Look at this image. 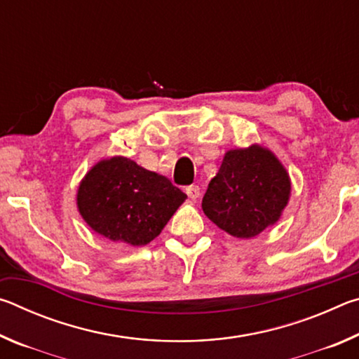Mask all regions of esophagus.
<instances>
[{
    "instance_id": "esophagus-1",
    "label": "esophagus",
    "mask_w": 359,
    "mask_h": 359,
    "mask_svg": "<svg viewBox=\"0 0 359 359\" xmlns=\"http://www.w3.org/2000/svg\"><path fill=\"white\" fill-rule=\"evenodd\" d=\"M185 193L188 194V198L190 199H198L199 194H201V191H199V187L198 185H190L185 188Z\"/></svg>"
}]
</instances>
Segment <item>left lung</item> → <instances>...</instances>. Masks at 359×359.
Instances as JSON below:
<instances>
[{
  "label": "left lung",
  "mask_w": 359,
  "mask_h": 359,
  "mask_svg": "<svg viewBox=\"0 0 359 359\" xmlns=\"http://www.w3.org/2000/svg\"><path fill=\"white\" fill-rule=\"evenodd\" d=\"M291 196L290 174L274 151L259 144L231 149L209 182L203 210L238 239H252L276 224Z\"/></svg>",
  "instance_id": "left-lung-1"
}]
</instances>
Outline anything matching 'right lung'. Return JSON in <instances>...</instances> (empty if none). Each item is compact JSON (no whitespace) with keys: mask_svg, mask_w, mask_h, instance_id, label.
I'll return each instance as SVG.
<instances>
[{"mask_svg":"<svg viewBox=\"0 0 359 359\" xmlns=\"http://www.w3.org/2000/svg\"><path fill=\"white\" fill-rule=\"evenodd\" d=\"M187 194L126 156L100 160L77 188V210L96 234L133 247L150 244Z\"/></svg>","mask_w":359,"mask_h":359,"instance_id":"right-lung-1","label":"right lung"}]
</instances>
